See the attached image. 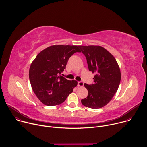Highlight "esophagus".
I'll return each mask as SVG.
<instances>
[{"mask_svg":"<svg viewBox=\"0 0 147 147\" xmlns=\"http://www.w3.org/2000/svg\"><path fill=\"white\" fill-rule=\"evenodd\" d=\"M78 86L80 87H83L84 86V82L82 81H78Z\"/></svg>","mask_w":147,"mask_h":147,"instance_id":"1","label":"esophagus"}]
</instances>
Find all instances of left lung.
<instances>
[{
	"mask_svg": "<svg viewBox=\"0 0 147 147\" xmlns=\"http://www.w3.org/2000/svg\"><path fill=\"white\" fill-rule=\"evenodd\" d=\"M79 48L86 57L89 71L95 73L93 84H84L88 94L81 103L90 108H100L111 100L117 91L121 79L119 67L113 56L102 47Z\"/></svg>",
	"mask_w": 147,
	"mask_h": 147,
	"instance_id": "1",
	"label": "left lung"
}]
</instances>
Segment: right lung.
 <instances>
[{"label": "right lung", "instance_id": "obj_1", "mask_svg": "<svg viewBox=\"0 0 147 147\" xmlns=\"http://www.w3.org/2000/svg\"><path fill=\"white\" fill-rule=\"evenodd\" d=\"M79 46L53 45L41 51L31 65L29 78L39 100L47 106L64 102L77 86L76 80H69L61 76L69 58L80 52Z\"/></svg>", "mask_w": 147, "mask_h": 147}]
</instances>
